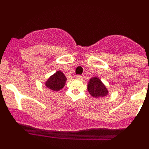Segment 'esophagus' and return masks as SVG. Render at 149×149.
<instances>
[{
	"label": "esophagus",
	"instance_id": "esophagus-1",
	"mask_svg": "<svg viewBox=\"0 0 149 149\" xmlns=\"http://www.w3.org/2000/svg\"><path fill=\"white\" fill-rule=\"evenodd\" d=\"M76 78H77V80H83V77L81 75H77L76 76Z\"/></svg>",
	"mask_w": 149,
	"mask_h": 149
}]
</instances>
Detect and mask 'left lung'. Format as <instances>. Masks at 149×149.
I'll use <instances>...</instances> for the list:
<instances>
[{
	"mask_svg": "<svg viewBox=\"0 0 149 149\" xmlns=\"http://www.w3.org/2000/svg\"><path fill=\"white\" fill-rule=\"evenodd\" d=\"M87 90L91 96L95 98H103L108 95L109 91L101 79L94 77L89 79L87 85Z\"/></svg>",
	"mask_w": 149,
	"mask_h": 149,
	"instance_id": "8db88e82",
	"label": "left lung"
}]
</instances>
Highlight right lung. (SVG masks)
<instances>
[{
	"mask_svg": "<svg viewBox=\"0 0 149 149\" xmlns=\"http://www.w3.org/2000/svg\"><path fill=\"white\" fill-rule=\"evenodd\" d=\"M67 78L65 77V74L61 71L59 70L52 74L51 77H49V78H48V80L45 81V84L46 87L51 90L57 92L64 87Z\"/></svg>",
	"mask_w": 149,
	"mask_h": 149,
	"instance_id": "right-lung-1",
	"label": "right lung"
}]
</instances>
